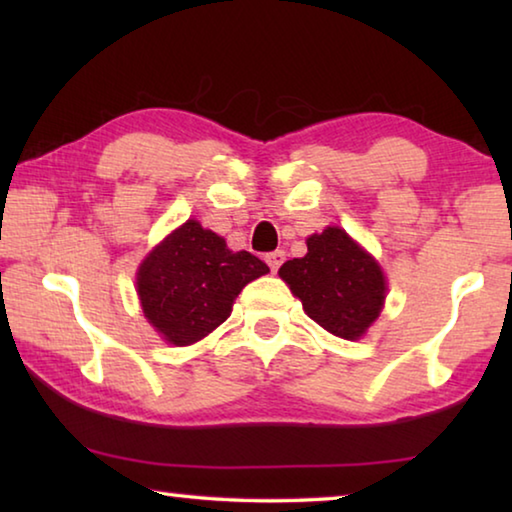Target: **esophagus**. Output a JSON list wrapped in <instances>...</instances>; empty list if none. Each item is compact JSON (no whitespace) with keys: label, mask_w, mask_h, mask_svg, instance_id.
Returning <instances> with one entry per match:
<instances>
[{"label":"esophagus","mask_w":512,"mask_h":512,"mask_svg":"<svg viewBox=\"0 0 512 512\" xmlns=\"http://www.w3.org/2000/svg\"><path fill=\"white\" fill-rule=\"evenodd\" d=\"M266 262H268V266H271V271L275 273L277 268H280L282 262H284V250H275V253H268L266 255Z\"/></svg>","instance_id":"esophagus-1"}]
</instances>
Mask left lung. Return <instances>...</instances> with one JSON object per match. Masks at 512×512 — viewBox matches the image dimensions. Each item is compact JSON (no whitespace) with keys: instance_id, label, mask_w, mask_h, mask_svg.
Wrapping results in <instances>:
<instances>
[{"instance_id":"8db88e82","label":"left lung","mask_w":512,"mask_h":512,"mask_svg":"<svg viewBox=\"0 0 512 512\" xmlns=\"http://www.w3.org/2000/svg\"><path fill=\"white\" fill-rule=\"evenodd\" d=\"M280 277L311 320L348 341L366 332L386 298L379 264L341 228L311 235L307 255L284 262Z\"/></svg>"}]
</instances>
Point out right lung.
Segmentation results:
<instances>
[{
	"label": "right lung",
	"instance_id": "1",
	"mask_svg": "<svg viewBox=\"0 0 512 512\" xmlns=\"http://www.w3.org/2000/svg\"><path fill=\"white\" fill-rule=\"evenodd\" d=\"M268 266L248 250L232 253L198 221H187L144 259L137 273L144 316L173 345H192L230 316L232 302Z\"/></svg>",
	"mask_w": 512,
	"mask_h": 512
}]
</instances>
